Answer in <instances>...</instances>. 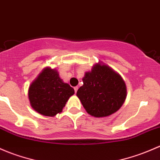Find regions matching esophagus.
<instances>
[{"label":"esophagus","mask_w":160,"mask_h":160,"mask_svg":"<svg viewBox=\"0 0 160 160\" xmlns=\"http://www.w3.org/2000/svg\"><path fill=\"white\" fill-rule=\"evenodd\" d=\"M77 90H78V87H74V91H75V93H77Z\"/></svg>","instance_id":"34e87169"}]
</instances>
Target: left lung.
<instances>
[{"label": "left lung", "mask_w": 160, "mask_h": 160, "mask_svg": "<svg viewBox=\"0 0 160 160\" xmlns=\"http://www.w3.org/2000/svg\"><path fill=\"white\" fill-rule=\"evenodd\" d=\"M77 96L87 112L96 117L110 116L122 107L127 88L122 77L107 65L97 63L83 78Z\"/></svg>", "instance_id": "obj_1"}]
</instances>
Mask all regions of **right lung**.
Segmentation results:
<instances>
[{
	"label": "right lung",
	"instance_id": "obj_1",
	"mask_svg": "<svg viewBox=\"0 0 160 160\" xmlns=\"http://www.w3.org/2000/svg\"><path fill=\"white\" fill-rule=\"evenodd\" d=\"M74 90L62 81L58 72L45 68L30 86L28 96L31 107L39 113L54 117L60 112Z\"/></svg>",
	"mask_w": 160,
	"mask_h": 160
}]
</instances>
